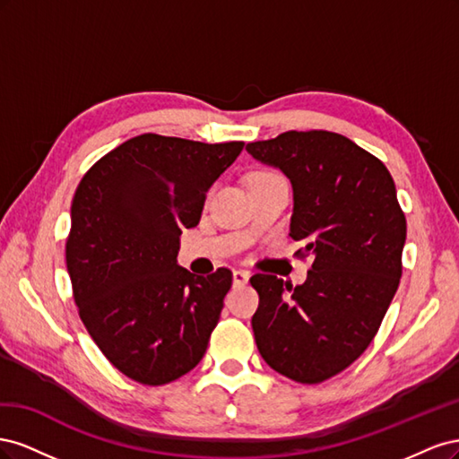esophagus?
<instances>
[{"instance_id": "obj_1", "label": "esophagus", "mask_w": 459, "mask_h": 459, "mask_svg": "<svg viewBox=\"0 0 459 459\" xmlns=\"http://www.w3.org/2000/svg\"><path fill=\"white\" fill-rule=\"evenodd\" d=\"M248 277H251V273L245 272V270H235L233 272V285L238 287H243L248 283Z\"/></svg>"}]
</instances>
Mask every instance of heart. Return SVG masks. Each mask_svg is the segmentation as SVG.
<instances>
[{
    "instance_id": "heart-1",
    "label": "heart",
    "mask_w": 459,
    "mask_h": 459,
    "mask_svg": "<svg viewBox=\"0 0 459 459\" xmlns=\"http://www.w3.org/2000/svg\"><path fill=\"white\" fill-rule=\"evenodd\" d=\"M258 176H273V174H270V172H256V174H253V178H258Z\"/></svg>"
}]
</instances>
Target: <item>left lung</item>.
<instances>
[{
  "mask_svg": "<svg viewBox=\"0 0 459 459\" xmlns=\"http://www.w3.org/2000/svg\"><path fill=\"white\" fill-rule=\"evenodd\" d=\"M245 149L289 178V235L314 260L297 287L251 277L258 352L289 379L322 383L368 349L398 289L406 218L393 176L349 137L324 130H290Z\"/></svg>",
  "mask_w": 459,
  "mask_h": 459,
  "instance_id": "8db88e82",
  "label": "left lung"
}]
</instances>
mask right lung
Here are the masks:
<instances>
[{"label":"right lung","instance_id":"obj_1","mask_svg":"<svg viewBox=\"0 0 459 459\" xmlns=\"http://www.w3.org/2000/svg\"><path fill=\"white\" fill-rule=\"evenodd\" d=\"M243 145L143 134L97 160L74 193V302L108 362L137 383H170L206 352L231 272L179 268V235L199 224L206 191Z\"/></svg>","mask_w":459,"mask_h":459}]
</instances>
